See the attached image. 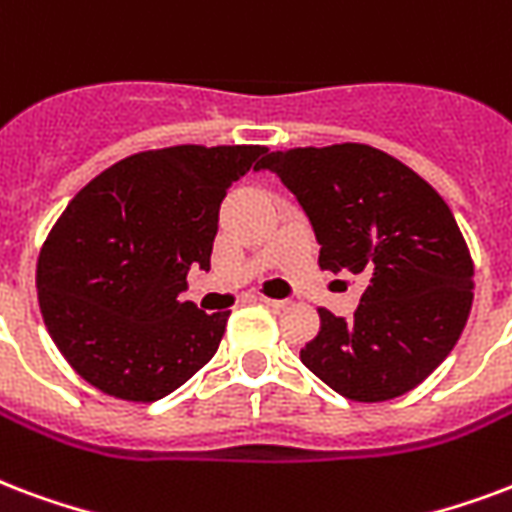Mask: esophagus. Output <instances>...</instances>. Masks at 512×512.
I'll return each instance as SVG.
<instances>
[{
    "label": "esophagus",
    "instance_id": "esophagus-1",
    "mask_svg": "<svg viewBox=\"0 0 512 512\" xmlns=\"http://www.w3.org/2000/svg\"><path fill=\"white\" fill-rule=\"evenodd\" d=\"M260 301L266 306H271V309H276V312H282V309L290 306V301H285V298H268V295H260Z\"/></svg>",
    "mask_w": 512,
    "mask_h": 512
}]
</instances>
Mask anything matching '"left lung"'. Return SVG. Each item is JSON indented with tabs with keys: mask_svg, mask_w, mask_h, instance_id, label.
<instances>
[{
	"mask_svg": "<svg viewBox=\"0 0 512 512\" xmlns=\"http://www.w3.org/2000/svg\"><path fill=\"white\" fill-rule=\"evenodd\" d=\"M257 170L301 203L320 268L366 276L350 323L320 309V333L301 350L306 369L352 401L412 391L448 358L472 309L475 266L448 203L366 143L271 151Z\"/></svg>",
	"mask_w": 512,
	"mask_h": 512,
	"instance_id": "1",
	"label": "left lung"
}]
</instances>
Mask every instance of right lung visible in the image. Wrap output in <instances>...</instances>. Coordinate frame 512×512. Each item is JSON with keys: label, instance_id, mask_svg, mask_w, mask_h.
<instances>
[{"label": "right lung", "instance_id": "right-lung-1", "mask_svg": "<svg viewBox=\"0 0 512 512\" xmlns=\"http://www.w3.org/2000/svg\"><path fill=\"white\" fill-rule=\"evenodd\" d=\"M266 146H170L102 170L56 219L37 257L45 328L108 396L157 401L217 352L230 312L181 301L211 268L219 203Z\"/></svg>", "mask_w": 512, "mask_h": 512}]
</instances>
